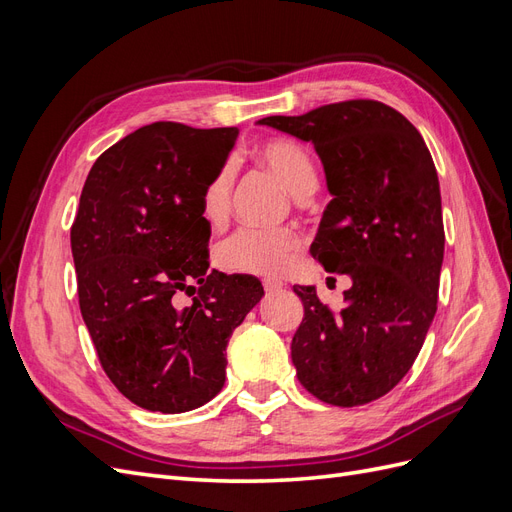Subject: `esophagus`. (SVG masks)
<instances>
[{
    "label": "esophagus",
    "instance_id": "1",
    "mask_svg": "<svg viewBox=\"0 0 512 512\" xmlns=\"http://www.w3.org/2000/svg\"><path fill=\"white\" fill-rule=\"evenodd\" d=\"M262 286H265V292H277V290H282L284 288V284L282 282H277V280H271V277H267V280H262Z\"/></svg>",
    "mask_w": 512,
    "mask_h": 512
}]
</instances>
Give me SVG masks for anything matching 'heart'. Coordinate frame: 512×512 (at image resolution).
Wrapping results in <instances>:
<instances>
[{
  "mask_svg": "<svg viewBox=\"0 0 512 512\" xmlns=\"http://www.w3.org/2000/svg\"><path fill=\"white\" fill-rule=\"evenodd\" d=\"M256 160L282 179L294 196H305L316 188V164L309 151L290 138H269L254 149ZM232 203V170L222 166L200 196L203 218L218 226L228 218ZM301 235L294 228L254 230L243 228L228 237L218 250V262L226 271L280 275L297 256Z\"/></svg>",
  "mask_w": 512,
  "mask_h": 512,
  "instance_id": "1",
  "label": "heart"
}]
</instances>
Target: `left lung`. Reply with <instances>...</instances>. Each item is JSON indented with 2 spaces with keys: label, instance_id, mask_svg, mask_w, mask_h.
I'll list each match as a JSON object with an SVG mask.
<instances>
[{
  "label": "left lung",
  "instance_id": "1",
  "mask_svg": "<svg viewBox=\"0 0 512 512\" xmlns=\"http://www.w3.org/2000/svg\"><path fill=\"white\" fill-rule=\"evenodd\" d=\"M258 123L314 143L333 200L309 254L352 277L339 312L314 286L294 288L303 301L290 346L297 378L324 404H369L408 374L438 309L444 224L431 153L412 123L378 100Z\"/></svg>",
  "mask_w": 512,
  "mask_h": 512
}]
</instances>
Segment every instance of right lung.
<instances>
[{
  "mask_svg": "<svg viewBox=\"0 0 512 512\" xmlns=\"http://www.w3.org/2000/svg\"><path fill=\"white\" fill-rule=\"evenodd\" d=\"M237 136L149 123L108 147L83 185L70 230L81 314L106 376L151 412L222 391L228 339L265 294L252 275L209 271L200 196ZM179 289L193 290L192 306L174 307Z\"/></svg>",
  "mask_w": 512,
  "mask_h": 512,
  "instance_id": "1",
  "label": "right lung"
}]
</instances>
